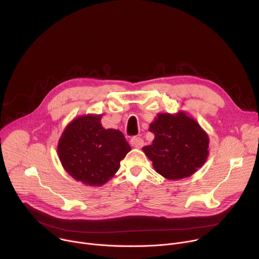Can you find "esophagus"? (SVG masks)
Here are the masks:
<instances>
[{
    "label": "esophagus",
    "mask_w": 259,
    "mask_h": 259,
    "mask_svg": "<svg viewBox=\"0 0 259 259\" xmlns=\"http://www.w3.org/2000/svg\"><path fill=\"white\" fill-rule=\"evenodd\" d=\"M130 143H131L132 146L137 147V149H140V147L143 145V139L138 137V136H134V137L131 138Z\"/></svg>",
    "instance_id": "1"
}]
</instances>
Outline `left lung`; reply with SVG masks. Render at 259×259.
Listing matches in <instances>:
<instances>
[{"label":"left lung","instance_id":"8db88e82","mask_svg":"<svg viewBox=\"0 0 259 259\" xmlns=\"http://www.w3.org/2000/svg\"><path fill=\"white\" fill-rule=\"evenodd\" d=\"M152 145L142 147L155 170L167 179H182L194 174L208 156L209 138L200 125L186 114H159L151 124Z\"/></svg>","mask_w":259,"mask_h":259}]
</instances>
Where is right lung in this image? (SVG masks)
<instances>
[{
  "label": "right lung",
  "mask_w": 259,
  "mask_h": 259,
  "mask_svg": "<svg viewBox=\"0 0 259 259\" xmlns=\"http://www.w3.org/2000/svg\"><path fill=\"white\" fill-rule=\"evenodd\" d=\"M101 116L73 120L62 133L58 155L63 168L78 181L102 186L120 168L131 146L119 130L104 129Z\"/></svg>",
  "instance_id": "1"
}]
</instances>
